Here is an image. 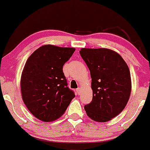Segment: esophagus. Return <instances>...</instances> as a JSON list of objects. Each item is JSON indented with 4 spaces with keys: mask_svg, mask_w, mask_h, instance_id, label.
Instances as JSON below:
<instances>
[{
    "mask_svg": "<svg viewBox=\"0 0 150 150\" xmlns=\"http://www.w3.org/2000/svg\"><path fill=\"white\" fill-rule=\"evenodd\" d=\"M76 93L78 95H80V93H81V88H78L76 89Z\"/></svg>",
    "mask_w": 150,
    "mask_h": 150,
    "instance_id": "esophagus-1",
    "label": "esophagus"
}]
</instances>
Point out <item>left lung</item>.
Returning a JSON list of instances; mask_svg holds the SVG:
<instances>
[{
    "instance_id": "obj_1",
    "label": "left lung",
    "mask_w": 150,
    "mask_h": 150,
    "mask_svg": "<svg viewBox=\"0 0 150 150\" xmlns=\"http://www.w3.org/2000/svg\"><path fill=\"white\" fill-rule=\"evenodd\" d=\"M80 54L90 70L93 90V99L85 110L95 121H109L121 112L129 99V68L117 53L107 48H82Z\"/></svg>"
}]
</instances>
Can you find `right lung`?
Returning <instances> with one entry per match:
<instances>
[{
	"mask_svg": "<svg viewBox=\"0 0 150 150\" xmlns=\"http://www.w3.org/2000/svg\"><path fill=\"white\" fill-rule=\"evenodd\" d=\"M75 51L45 45L27 60L21 78L22 99L30 112L42 121L61 117L75 97L62 69Z\"/></svg>",
	"mask_w": 150,
	"mask_h": 150,
	"instance_id": "obj_1",
	"label": "right lung"
}]
</instances>
